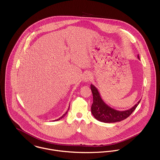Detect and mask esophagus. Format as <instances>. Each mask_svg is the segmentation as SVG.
<instances>
[{"mask_svg": "<svg viewBox=\"0 0 160 160\" xmlns=\"http://www.w3.org/2000/svg\"><path fill=\"white\" fill-rule=\"evenodd\" d=\"M92 78V75L89 72H86L83 76V80L84 82H89Z\"/></svg>", "mask_w": 160, "mask_h": 160, "instance_id": "esophagus-1", "label": "esophagus"}]
</instances>
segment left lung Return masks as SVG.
Returning <instances> with one entry per match:
<instances>
[{"label":"left lung","mask_w":160,"mask_h":160,"mask_svg":"<svg viewBox=\"0 0 160 160\" xmlns=\"http://www.w3.org/2000/svg\"><path fill=\"white\" fill-rule=\"evenodd\" d=\"M138 58L139 59V55ZM91 89L93 96V102L91 106V112L94 117L101 122L111 123L122 121L126 119L135 110L141 100L132 108L126 111H118L107 105L102 99L98 89L91 84Z\"/></svg>","instance_id":"obj_1"}]
</instances>
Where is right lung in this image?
I'll list each match as a JSON object with an SVG mask.
<instances>
[{
  "mask_svg": "<svg viewBox=\"0 0 160 160\" xmlns=\"http://www.w3.org/2000/svg\"><path fill=\"white\" fill-rule=\"evenodd\" d=\"M69 108H68V111L66 112V113H64L61 117H60L59 119H56V120H54V121H59V120H60L61 119H62V118H63L66 114H67V113H68V111H69Z\"/></svg>",
  "mask_w": 160,
  "mask_h": 160,
  "instance_id": "add662e5",
  "label": "right lung"
}]
</instances>
